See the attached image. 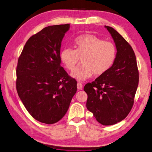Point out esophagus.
Returning <instances> with one entry per match:
<instances>
[{"instance_id": "34e87169", "label": "esophagus", "mask_w": 152, "mask_h": 152, "mask_svg": "<svg viewBox=\"0 0 152 152\" xmlns=\"http://www.w3.org/2000/svg\"><path fill=\"white\" fill-rule=\"evenodd\" d=\"M77 89L82 90V88H83L82 83H80V82H77Z\"/></svg>"}]
</instances>
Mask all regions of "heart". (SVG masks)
Segmentation results:
<instances>
[{"mask_svg": "<svg viewBox=\"0 0 152 152\" xmlns=\"http://www.w3.org/2000/svg\"><path fill=\"white\" fill-rule=\"evenodd\" d=\"M74 44L75 50L64 48L60 53V59L66 69L72 70L81 58L82 63L71 73L72 77L80 81L90 78L93 72L96 75L105 73L115 61V45L94 35H81L76 38Z\"/></svg>", "mask_w": 152, "mask_h": 152, "instance_id": "b5f03b06", "label": "heart"}]
</instances>
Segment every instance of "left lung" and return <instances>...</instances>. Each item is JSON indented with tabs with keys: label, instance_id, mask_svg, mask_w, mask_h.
<instances>
[{
	"label": "left lung",
	"instance_id": "left-lung-1",
	"mask_svg": "<svg viewBox=\"0 0 152 152\" xmlns=\"http://www.w3.org/2000/svg\"><path fill=\"white\" fill-rule=\"evenodd\" d=\"M116 48L115 61L107 71L84 87L86 106L96 121L111 126L124 120L131 111L139 84L135 53L130 45L112 27L105 26Z\"/></svg>",
	"mask_w": 152,
	"mask_h": 152
}]
</instances>
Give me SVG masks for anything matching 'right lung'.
Returning a JSON list of instances; mask_svg holds the SVG:
<instances>
[{
	"instance_id": "obj_1",
	"label": "right lung",
	"mask_w": 152,
	"mask_h": 152,
	"mask_svg": "<svg viewBox=\"0 0 152 152\" xmlns=\"http://www.w3.org/2000/svg\"><path fill=\"white\" fill-rule=\"evenodd\" d=\"M70 24L49 26L29 38L18 59L16 88L26 110L52 124L68 111L77 82L61 66V41Z\"/></svg>"
}]
</instances>
